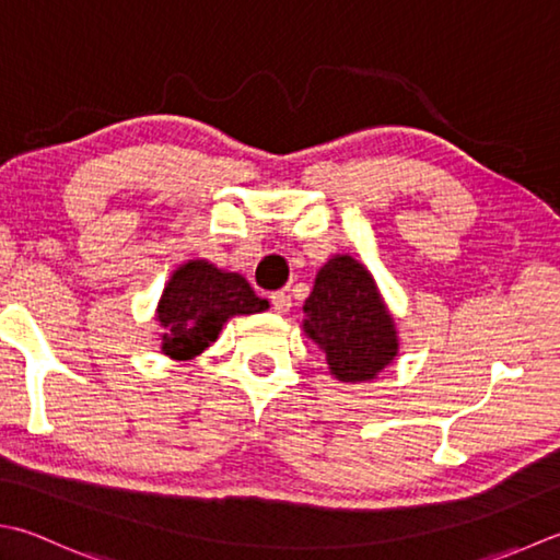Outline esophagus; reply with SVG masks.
Listing matches in <instances>:
<instances>
[{"instance_id":"esophagus-1","label":"esophagus","mask_w":560,"mask_h":560,"mask_svg":"<svg viewBox=\"0 0 560 560\" xmlns=\"http://www.w3.org/2000/svg\"><path fill=\"white\" fill-rule=\"evenodd\" d=\"M269 299H271V308L277 311L279 315H287V313L291 311V295H289L287 291H277V293H271Z\"/></svg>"}]
</instances>
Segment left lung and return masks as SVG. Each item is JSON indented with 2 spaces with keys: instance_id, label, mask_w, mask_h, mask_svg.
Instances as JSON below:
<instances>
[{
  "instance_id": "left-lung-1",
  "label": "left lung",
  "mask_w": 560,
  "mask_h": 560,
  "mask_svg": "<svg viewBox=\"0 0 560 560\" xmlns=\"http://www.w3.org/2000/svg\"><path fill=\"white\" fill-rule=\"evenodd\" d=\"M303 311L301 330L320 347L337 381H374L398 357L396 320L376 279L354 257L335 255L317 269Z\"/></svg>"
}]
</instances>
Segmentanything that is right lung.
<instances>
[{"mask_svg": "<svg viewBox=\"0 0 560 560\" xmlns=\"http://www.w3.org/2000/svg\"><path fill=\"white\" fill-rule=\"evenodd\" d=\"M267 308L269 301L252 291L243 273L218 269L208 259L184 261L164 283L155 311L162 354L189 361L215 342L230 317Z\"/></svg>", "mask_w": 560, "mask_h": 560, "instance_id": "right-lung-1", "label": "right lung"}]
</instances>
